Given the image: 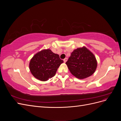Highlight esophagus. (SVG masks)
Masks as SVG:
<instances>
[{
	"label": "esophagus",
	"instance_id": "34e87169",
	"mask_svg": "<svg viewBox=\"0 0 121 121\" xmlns=\"http://www.w3.org/2000/svg\"><path fill=\"white\" fill-rule=\"evenodd\" d=\"M67 60H68V58H65V59L64 60V63H65V62H66V61H67Z\"/></svg>",
	"mask_w": 121,
	"mask_h": 121
}]
</instances>
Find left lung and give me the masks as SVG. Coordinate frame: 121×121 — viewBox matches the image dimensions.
Returning <instances> with one entry per match:
<instances>
[{"label":"left lung","instance_id":"left-lung-1","mask_svg":"<svg viewBox=\"0 0 121 121\" xmlns=\"http://www.w3.org/2000/svg\"><path fill=\"white\" fill-rule=\"evenodd\" d=\"M65 64L71 74L79 79L92 75L97 66L95 56L85 46L73 51Z\"/></svg>","mask_w":121,"mask_h":121}]
</instances>
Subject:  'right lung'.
Instances as JSON below:
<instances>
[{
	"label": "right lung",
	"instance_id": "right-lung-1",
	"mask_svg": "<svg viewBox=\"0 0 121 121\" xmlns=\"http://www.w3.org/2000/svg\"><path fill=\"white\" fill-rule=\"evenodd\" d=\"M63 62L59 55L53 53L50 49H43L31 58L29 69L35 78L46 81L56 75L57 69Z\"/></svg>",
	"mask_w": 121,
	"mask_h": 121
}]
</instances>
